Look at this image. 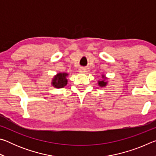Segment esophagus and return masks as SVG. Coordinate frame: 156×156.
<instances>
[{"mask_svg":"<svg viewBox=\"0 0 156 156\" xmlns=\"http://www.w3.org/2000/svg\"><path fill=\"white\" fill-rule=\"evenodd\" d=\"M78 71H79V72H80V73H85L87 72V69L84 68V67H80L78 69Z\"/></svg>","mask_w":156,"mask_h":156,"instance_id":"34e87169","label":"esophagus"}]
</instances>
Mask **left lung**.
I'll list each match as a JSON object with an SVG mask.
<instances>
[{
	"label": "left lung",
	"instance_id": "8db88e82",
	"mask_svg": "<svg viewBox=\"0 0 156 156\" xmlns=\"http://www.w3.org/2000/svg\"><path fill=\"white\" fill-rule=\"evenodd\" d=\"M102 78H103V80H98V85L100 87H105L106 86L107 84V82L105 81V80H106L107 78L105 77V76H102Z\"/></svg>",
	"mask_w": 156,
	"mask_h": 156
}]
</instances>
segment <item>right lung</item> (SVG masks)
Returning a JSON list of instances; mask_svg holds the SVG:
<instances>
[{
    "mask_svg": "<svg viewBox=\"0 0 156 156\" xmlns=\"http://www.w3.org/2000/svg\"><path fill=\"white\" fill-rule=\"evenodd\" d=\"M67 73H58L52 79V85L56 88H62L67 84Z\"/></svg>",
    "mask_w": 156,
    "mask_h": 156,
    "instance_id": "1",
    "label": "right lung"
}]
</instances>
